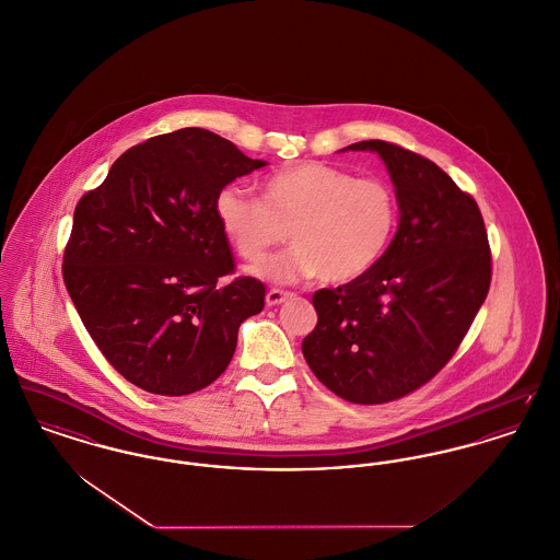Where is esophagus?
<instances>
[{"instance_id":"obj_1","label":"esophagus","mask_w":560,"mask_h":560,"mask_svg":"<svg viewBox=\"0 0 560 560\" xmlns=\"http://www.w3.org/2000/svg\"><path fill=\"white\" fill-rule=\"evenodd\" d=\"M292 296H294V294L283 292V290H270V292L266 294V306H279V304H283L285 300H290Z\"/></svg>"}]
</instances>
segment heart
Masks as SVG:
<instances>
[{
    "label": "heart",
    "mask_w": 560,
    "mask_h": 560,
    "mask_svg": "<svg viewBox=\"0 0 560 560\" xmlns=\"http://www.w3.org/2000/svg\"><path fill=\"white\" fill-rule=\"evenodd\" d=\"M260 200L238 186L215 197V218L234 254L262 262L290 236L292 247L254 272L292 285L313 277L351 283L370 272L392 245L397 226L394 190L374 177L326 163H296L268 173Z\"/></svg>",
    "instance_id": "heart-1"
}]
</instances>
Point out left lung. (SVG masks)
Instances as JSON below:
<instances>
[{
    "label": "left lung",
    "instance_id": "1",
    "mask_svg": "<svg viewBox=\"0 0 560 560\" xmlns=\"http://www.w3.org/2000/svg\"><path fill=\"white\" fill-rule=\"evenodd\" d=\"M394 182L399 222L360 279L313 296L317 328L302 340L313 374L353 404L419 389L453 358L491 285V249L476 200L428 159L370 139Z\"/></svg>",
    "mask_w": 560,
    "mask_h": 560
}]
</instances>
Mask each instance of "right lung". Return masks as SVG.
<instances>
[{"label": "right lung", "mask_w": 560, "mask_h": 560, "mask_svg": "<svg viewBox=\"0 0 560 560\" xmlns=\"http://www.w3.org/2000/svg\"><path fill=\"white\" fill-rule=\"evenodd\" d=\"M268 165L232 141L179 129L127 150L80 198L63 279L105 360L156 395H188L231 363L238 326L264 308V285L234 270L215 197Z\"/></svg>", "instance_id": "obj_1"}]
</instances>
